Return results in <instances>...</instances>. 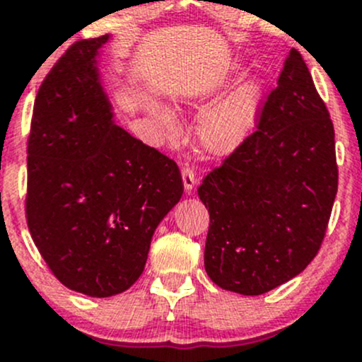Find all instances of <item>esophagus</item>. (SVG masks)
<instances>
[{
  "label": "esophagus",
  "mask_w": 362,
  "mask_h": 362,
  "mask_svg": "<svg viewBox=\"0 0 362 362\" xmlns=\"http://www.w3.org/2000/svg\"><path fill=\"white\" fill-rule=\"evenodd\" d=\"M182 180H184L185 192H187V194L192 192L195 184H197V178H195L194 170L190 168V167H184V168H182Z\"/></svg>",
  "instance_id": "34e87169"
}]
</instances>
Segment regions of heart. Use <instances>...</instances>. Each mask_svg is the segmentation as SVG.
I'll return each instance as SVG.
<instances>
[{"label": "heart", "mask_w": 362, "mask_h": 362, "mask_svg": "<svg viewBox=\"0 0 362 362\" xmlns=\"http://www.w3.org/2000/svg\"><path fill=\"white\" fill-rule=\"evenodd\" d=\"M260 103V85L247 80L216 103L197 124V139L207 153L226 156L236 151L250 134ZM153 122L168 138L178 134V120L172 110L160 105L149 107Z\"/></svg>", "instance_id": "heart-1"}]
</instances>
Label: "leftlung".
<instances>
[{"label": "left lung", "instance_id": "obj_1", "mask_svg": "<svg viewBox=\"0 0 362 362\" xmlns=\"http://www.w3.org/2000/svg\"><path fill=\"white\" fill-rule=\"evenodd\" d=\"M334 138L306 62L291 49L257 131L197 190L209 207L204 267L214 284L259 296L317 257L337 195Z\"/></svg>", "mask_w": 362, "mask_h": 362}]
</instances>
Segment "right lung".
Returning <instances> with one entry per match:
<instances>
[{
    "label": "right lung",
    "instance_id": "1",
    "mask_svg": "<svg viewBox=\"0 0 362 362\" xmlns=\"http://www.w3.org/2000/svg\"><path fill=\"white\" fill-rule=\"evenodd\" d=\"M109 35L73 44L35 97L25 213L66 288L109 298L144 271L153 233L184 194L177 163L115 126L100 83Z\"/></svg>",
    "mask_w": 362,
    "mask_h": 362
}]
</instances>
